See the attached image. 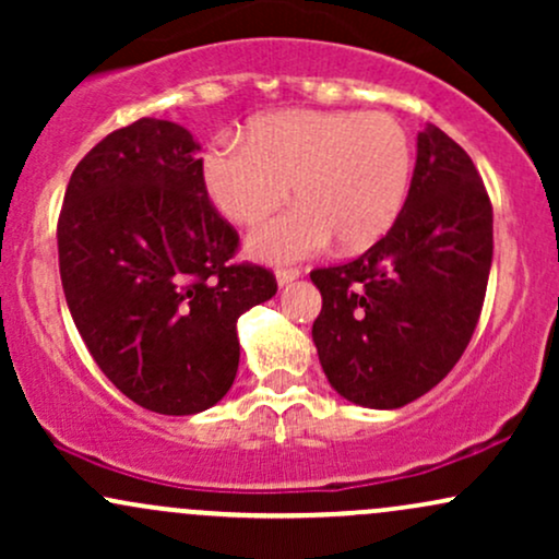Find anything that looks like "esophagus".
<instances>
[{
	"instance_id": "34e87169",
	"label": "esophagus",
	"mask_w": 559,
	"mask_h": 559,
	"mask_svg": "<svg viewBox=\"0 0 559 559\" xmlns=\"http://www.w3.org/2000/svg\"><path fill=\"white\" fill-rule=\"evenodd\" d=\"M299 275V267H278V271H275V281H278V286H288L292 281H297Z\"/></svg>"
}]
</instances>
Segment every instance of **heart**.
I'll return each instance as SVG.
<instances>
[{
  "mask_svg": "<svg viewBox=\"0 0 559 559\" xmlns=\"http://www.w3.org/2000/svg\"><path fill=\"white\" fill-rule=\"evenodd\" d=\"M409 176L413 141L391 112H271L202 157L204 189L239 226L271 217L292 183L299 204L249 239V252L265 262L305 260L333 236L344 249L370 247L402 213Z\"/></svg>",
  "mask_w": 559,
  "mask_h": 559,
  "instance_id": "b5f03b06",
  "label": "heart"
}]
</instances>
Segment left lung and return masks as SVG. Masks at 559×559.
<instances>
[{
    "mask_svg": "<svg viewBox=\"0 0 559 559\" xmlns=\"http://www.w3.org/2000/svg\"><path fill=\"white\" fill-rule=\"evenodd\" d=\"M491 254L493 213L476 165L428 126L389 234L357 260L310 273L323 297L312 342L331 386L373 409L431 391L476 331Z\"/></svg>",
    "mask_w": 559,
    "mask_h": 559,
    "instance_id": "left-lung-1",
    "label": "left lung"
}]
</instances>
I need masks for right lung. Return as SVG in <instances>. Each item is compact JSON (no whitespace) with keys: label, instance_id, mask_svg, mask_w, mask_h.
Listing matches in <instances>:
<instances>
[{"label":"right lung","instance_id":"1","mask_svg":"<svg viewBox=\"0 0 559 559\" xmlns=\"http://www.w3.org/2000/svg\"><path fill=\"white\" fill-rule=\"evenodd\" d=\"M199 144L141 118L75 165L57 221L70 316L102 373L159 415H194L239 370L236 320L278 292L234 262L239 234L210 202Z\"/></svg>","mask_w":559,"mask_h":559}]
</instances>
